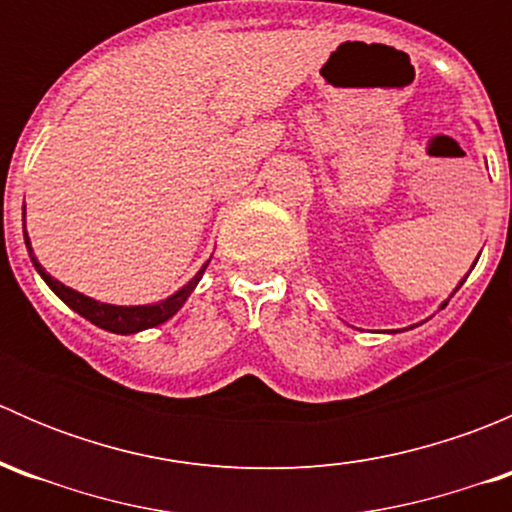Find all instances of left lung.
<instances>
[{
  "instance_id": "obj_1",
  "label": "left lung",
  "mask_w": 512,
  "mask_h": 512,
  "mask_svg": "<svg viewBox=\"0 0 512 512\" xmlns=\"http://www.w3.org/2000/svg\"><path fill=\"white\" fill-rule=\"evenodd\" d=\"M478 257H480V255H478ZM476 262H478V260H476ZM476 262H473V267H476ZM466 277H468V275H466ZM466 277H463V280H461V282H458V287H456V289H453V292H458V289H461V285H463V282H466ZM446 304H448V299H446V302H443V304H441V307H438V309H443V307H446Z\"/></svg>"
}]
</instances>
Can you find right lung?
Instances as JSON below:
<instances>
[{
    "instance_id": "add662e5",
    "label": "right lung",
    "mask_w": 512,
    "mask_h": 512,
    "mask_svg": "<svg viewBox=\"0 0 512 512\" xmlns=\"http://www.w3.org/2000/svg\"><path fill=\"white\" fill-rule=\"evenodd\" d=\"M24 242H27V250H29V257H32L34 270L39 272L41 280L49 285L51 292H54L56 297L66 304V307L74 309L76 314H81V317L89 319L91 324H96V327L106 329V332H113V334H136V332H143V329H151V327H158V324L168 322V319L173 317L180 307H183L185 299L193 294V289L198 287L200 277H203L205 267H208V262H210V260L205 262V265L198 270V275H195L188 285L180 287L178 292L170 294V297L160 299V302H153V304L121 307V304H106V302H98V299H94V297H86V294L76 292V289L66 287L64 282H59L56 277H51L49 272L39 265V260H36L32 242H29V235H27V220H24Z\"/></svg>"
}]
</instances>
